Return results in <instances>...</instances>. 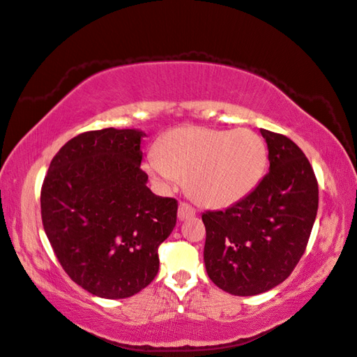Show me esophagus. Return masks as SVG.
<instances>
[{
  "label": "esophagus",
  "mask_w": 357,
  "mask_h": 357,
  "mask_svg": "<svg viewBox=\"0 0 357 357\" xmlns=\"http://www.w3.org/2000/svg\"><path fill=\"white\" fill-rule=\"evenodd\" d=\"M195 216V208L190 206V204L187 202H181L179 204V208H178V218L179 221H184V219H188Z\"/></svg>",
  "instance_id": "obj_1"
}]
</instances>
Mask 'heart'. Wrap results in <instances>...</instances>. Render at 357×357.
<instances>
[{"mask_svg":"<svg viewBox=\"0 0 357 357\" xmlns=\"http://www.w3.org/2000/svg\"><path fill=\"white\" fill-rule=\"evenodd\" d=\"M267 149L250 128L184 126L167 132L150 151L144 169L161 185L185 179L188 195L202 206L225 207L253 190L261 179Z\"/></svg>","mask_w":357,"mask_h":357,"instance_id":"heart-1","label":"heart"}]
</instances>
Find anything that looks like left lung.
<instances>
[{
  "label": "left lung",
  "instance_id": "1",
  "mask_svg": "<svg viewBox=\"0 0 357 357\" xmlns=\"http://www.w3.org/2000/svg\"><path fill=\"white\" fill-rule=\"evenodd\" d=\"M270 172L225 210L206 211L208 278L234 296L268 291L291 275L312 233L319 190L313 167L287 136L261 128Z\"/></svg>",
  "mask_w": 357,
  "mask_h": 357
}]
</instances>
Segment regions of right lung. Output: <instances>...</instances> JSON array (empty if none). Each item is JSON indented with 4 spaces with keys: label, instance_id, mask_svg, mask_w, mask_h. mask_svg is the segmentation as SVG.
<instances>
[{
    "label": "right lung",
    "instance_id": "right-lung-1",
    "mask_svg": "<svg viewBox=\"0 0 357 357\" xmlns=\"http://www.w3.org/2000/svg\"><path fill=\"white\" fill-rule=\"evenodd\" d=\"M135 128H102L67 141L41 188L44 231L69 278L104 299L141 291L159 270L158 247L176 225L178 201L147 187Z\"/></svg>",
    "mask_w": 357,
    "mask_h": 357
}]
</instances>
